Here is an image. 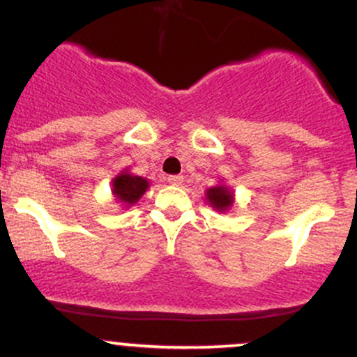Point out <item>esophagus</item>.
Listing matches in <instances>:
<instances>
[{
  "mask_svg": "<svg viewBox=\"0 0 357 357\" xmlns=\"http://www.w3.org/2000/svg\"><path fill=\"white\" fill-rule=\"evenodd\" d=\"M183 176H179V174H176V176H167V183H169V185H172V186H179L183 183Z\"/></svg>",
  "mask_w": 357,
  "mask_h": 357,
  "instance_id": "obj_1",
  "label": "esophagus"
}]
</instances>
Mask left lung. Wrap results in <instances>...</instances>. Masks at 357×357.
I'll list each match as a JSON object with an SVG mask.
<instances>
[{
    "mask_svg": "<svg viewBox=\"0 0 357 357\" xmlns=\"http://www.w3.org/2000/svg\"><path fill=\"white\" fill-rule=\"evenodd\" d=\"M206 199L215 210L225 211L234 205V193L225 185H217L206 190Z\"/></svg>",
    "mask_w": 357,
    "mask_h": 357,
    "instance_id": "obj_1",
    "label": "left lung"
}]
</instances>
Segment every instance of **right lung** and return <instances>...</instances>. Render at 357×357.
Segmentation results:
<instances>
[{"mask_svg":"<svg viewBox=\"0 0 357 357\" xmlns=\"http://www.w3.org/2000/svg\"><path fill=\"white\" fill-rule=\"evenodd\" d=\"M147 188L149 181L146 178L130 174V172L125 169L113 179L112 193L115 195V198L123 203V205L130 206L142 198V195L146 193Z\"/></svg>","mask_w":357,"mask_h":357,"instance_id":"obj_1","label":"right lung"}]
</instances>
